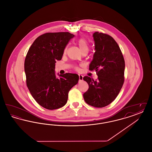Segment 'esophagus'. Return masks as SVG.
<instances>
[{"instance_id":"34e87169","label":"esophagus","mask_w":152,"mask_h":152,"mask_svg":"<svg viewBox=\"0 0 152 152\" xmlns=\"http://www.w3.org/2000/svg\"><path fill=\"white\" fill-rule=\"evenodd\" d=\"M79 81H83V75H79Z\"/></svg>"}]
</instances>
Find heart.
<instances>
[{
  "instance_id": "obj_1",
  "label": "heart",
  "mask_w": 152,
  "mask_h": 152,
  "mask_svg": "<svg viewBox=\"0 0 152 152\" xmlns=\"http://www.w3.org/2000/svg\"><path fill=\"white\" fill-rule=\"evenodd\" d=\"M77 43L79 45L80 50L81 51V52H88L89 51V44L87 40L83 37H81L78 39ZM66 51V48L64 50V52Z\"/></svg>"
}]
</instances>
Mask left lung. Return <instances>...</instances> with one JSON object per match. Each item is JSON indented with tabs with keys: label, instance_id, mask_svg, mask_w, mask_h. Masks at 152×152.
Returning a JSON list of instances; mask_svg holds the SVG:
<instances>
[{
	"label": "left lung",
	"instance_id": "1",
	"mask_svg": "<svg viewBox=\"0 0 152 152\" xmlns=\"http://www.w3.org/2000/svg\"><path fill=\"white\" fill-rule=\"evenodd\" d=\"M93 37L96 51L89 69L95 70L98 79L83 77L89 86L83 97L88 105L102 108L115 100L123 87L125 61L118 44L112 36L96 32Z\"/></svg>",
	"mask_w": 152,
	"mask_h": 152
}]
</instances>
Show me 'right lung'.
Masks as SVG:
<instances>
[{"instance_id": "obj_1", "label": "right lung", "mask_w": 152, "mask_h": 152, "mask_svg": "<svg viewBox=\"0 0 152 152\" xmlns=\"http://www.w3.org/2000/svg\"><path fill=\"white\" fill-rule=\"evenodd\" d=\"M75 36L68 32H48L37 37L24 61L26 84L34 99L50 110L64 106L68 92L77 84L79 75L66 73L55 75V63L62 58L69 40Z\"/></svg>"}]
</instances>
